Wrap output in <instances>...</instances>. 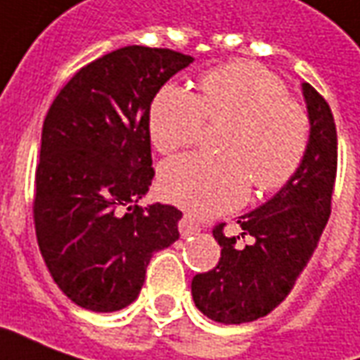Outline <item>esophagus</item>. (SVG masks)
<instances>
[{
	"label": "esophagus",
	"mask_w": 360,
	"mask_h": 360,
	"mask_svg": "<svg viewBox=\"0 0 360 360\" xmlns=\"http://www.w3.org/2000/svg\"><path fill=\"white\" fill-rule=\"evenodd\" d=\"M178 229H180V234L186 238V236H192V234L198 233V231H200V225L193 221L192 217L184 215L180 219V223H178Z\"/></svg>",
	"instance_id": "1"
}]
</instances>
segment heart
Instances as JSON below:
<instances>
[{
    "mask_svg": "<svg viewBox=\"0 0 360 360\" xmlns=\"http://www.w3.org/2000/svg\"><path fill=\"white\" fill-rule=\"evenodd\" d=\"M275 73L252 62H231L200 79V96L167 85L153 98L149 134L157 151L192 145L209 124H229L221 157L180 155L160 167V192L198 215L240 205L250 182L256 192H277L297 176L310 145L304 104L287 96Z\"/></svg>",
    "mask_w": 360,
    "mask_h": 360,
    "instance_id": "heart-1",
    "label": "heart"
}]
</instances>
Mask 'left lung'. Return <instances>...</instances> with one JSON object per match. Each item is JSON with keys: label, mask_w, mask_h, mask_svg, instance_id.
<instances>
[{"label": "left lung", "mask_w": 360, "mask_h": 360, "mask_svg": "<svg viewBox=\"0 0 360 360\" xmlns=\"http://www.w3.org/2000/svg\"><path fill=\"white\" fill-rule=\"evenodd\" d=\"M310 116L307 159L274 200L238 219V246L225 236V223L213 226L221 259L211 271L192 279V297L203 314L221 323L254 322L287 297L314 252L331 213L338 174V131L322 94L302 85Z\"/></svg>", "instance_id": "8db88e82"}]
</instances>
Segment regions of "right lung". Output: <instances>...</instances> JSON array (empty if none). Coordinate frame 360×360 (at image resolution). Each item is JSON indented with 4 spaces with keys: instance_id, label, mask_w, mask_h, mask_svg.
<instances>
[{
    "instance_id": "1",
    "label": "right lung",
    "mask_w": 360,
    "mask_h": 360,
    "mask_svg": "<svg viewBox=\"0 0 360 360\" xmlns=\"http://www.w3.org/2000/svg\"><path fill=\"white\" fill-rule=\"evenodd\" d=\"M192 62L168 48L126 46L81 68L48 108L32 215L46 266L77 307L131 304L153 252L180 236V209L137 201L155 176L153 98Z\"/></svg>"
}]
</instances>
